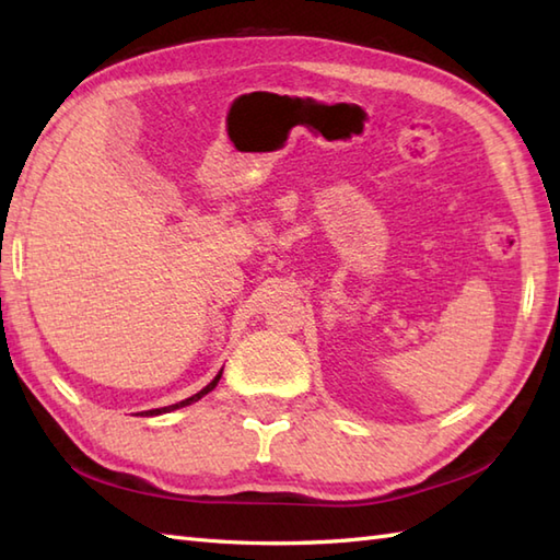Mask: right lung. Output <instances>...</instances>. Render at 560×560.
<instances>
[{
    "instance_id": "right-lung-1",
    "label": "right lung",
    "mask_w": 560,
    "mask_h": 560,
    "mask_svg": "<svg viewBox=\"0 0 560 560\" xmlns=\"http://www.w3.org/2000/svg\"><path fill=\"white\" fill-rule=\"evenodd\" d=\"M221 380V373L211 380V383L201 389V392H197V395H192V397H187V399H183L180 404H171V407H163V409H151V411H144V413H151V416H156V413H165V411H173V409H180V407H187V404H192V401H197V399H201L207 395V392H211L213 387H217V383Z\"/></svg>"
}]
</instances>
